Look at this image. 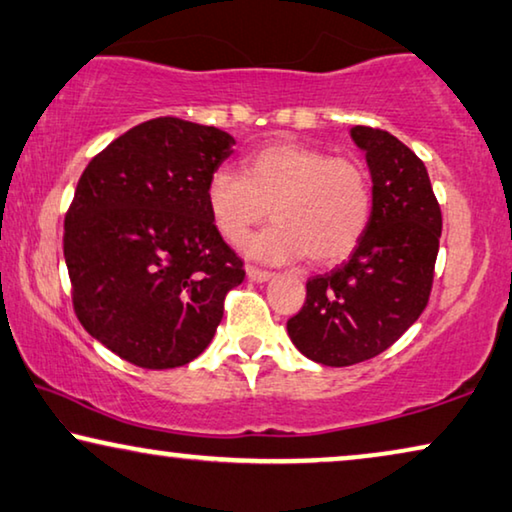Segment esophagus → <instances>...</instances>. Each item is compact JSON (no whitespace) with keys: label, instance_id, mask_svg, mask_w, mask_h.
Here are the masks:
<instances>
[{"label":"esophagus","instance_id":"34e87169","mask_svg":"<svg viewBox=\"0 0 512 512\" xmlns=\"http://www.w3.org/2000/svg\"><path fill=\"white\" fill-rule=\"evenodd\" d=\"M247 279L254 281V284H265V281L272 279V272L258 270V268H247Z\"/></svg>","mask_w":512,"mask_h":512}]
</instances>
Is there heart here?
Wrapping results in <instances>:
<instances>
[{"label": "heart", "mask_w": 512, "mask_h": 512, "mask_svg": "<svg viewBox=\"0 0 512 512\" xmlns=\"http://www.w3.org/2000/svg\"><path fill=\"white\" fill-rule=\"evenodd\" d=\"M205 203L231 247H242L272 214L277 224L249 244L254 258L293 263L309 256L314 265H335L365 238L374 198L360 161L328 157L298 140H272L242 161V175L214 170Z\"/></svg>", "instance_id": "1"}]
</instances>
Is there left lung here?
<instances>
[{"mask_svg": "<svg viewBox=\"0 0 512 512\" xmlns=\"http://www.w3.org/2000/svg\"><path fill=\"white\" fill-rule=\"evenodd\" d=\"M372 175V221L348 261L307 281V300L286 323L309 360L365 362L392 346L427 305L439 254L441 210L427 168L388 131L353 127Z\"/></svg>", "mask_w": 512, "mask_h": 512, "instance_id": "left-lung-1", "label": "left lung"}]
</instances>
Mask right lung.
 <instances>
[{
    "label": "right lung",
    "instance_id": "1",
    "mask_svg": "<svg viewBox=\"0 0 512 512\" xmlns=\"http://www.w3.org/2000/svg\"><path fill=\"white\" fill-rule=\"evenodd\" d=\"M231 133L157 117L90 161L64 219L73 307L90 335L143 369L182 367L212 342L242 284L205 203Z\"/></svg>",
    "mask_w": 512,
    "mask_h": 512
}]
</instances>
